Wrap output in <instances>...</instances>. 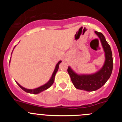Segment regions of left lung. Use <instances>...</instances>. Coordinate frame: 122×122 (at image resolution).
Segmentation results:
<instances>
[{
  "label": "left lung",
  "mask_w": 122,
  "mask_h": 122,
  "mask_svg": "<svg viewBox=\"0 0 122 122\" xmlns=\"http://www.w3.org/2000/svg\"><path fill=\"white\" fill-rule=\"evenodd\" d=\"M101 41L105 53V62L98 71L92 74H77L71 68H68V73L71 80L76 89L88 92L95 91L101 88L109 79L113 68L112 54L109 45L106 40L103 33L95 31Z\"/></svg>",
  "instance_id": "1"
}]
</instances>
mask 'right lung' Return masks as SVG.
<instances>
[{"label":"right lung","mask_w":122,"mask_h":122,"mask_svg":"<svg viewBox=\"0 0 122 122\" xmlns=\"http://www.w3.org/2000/svg\"><path fill=\"white\" fill-rule=\"evenodd\" d=\"M61 62H62V61H61V60H60V61H59V62L57 63V64L56 65V68H55L54 71L53 73H52V74L51 77V79H49V81H48L47 83H46L45 84L43 85V86H40V87H38V88H36V89H25V88H24V87H22L21 85L19 84H18V83L16 82L17 84H18V86L20 87V88H21V89H22L24 91H25V92H27V93H33V94H38V93H40V92H41L44 91V90H46V89H48V88H49V87H50L53 84L54 81L55 76H56V73H57V71H58V69H59V64H60Z\"/></svg>","instance_id":"obj_1"}]
</instances>
